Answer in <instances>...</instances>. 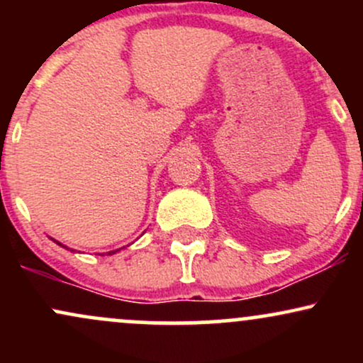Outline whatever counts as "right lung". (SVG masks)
<instances>
[{"label":"right lung","mask_w":363,"mask_h":363,"mask_svg":"<svg viewBox=\"0 0 363 363\" xmlns=\"http://www.w3.org/2000/svg\"><path fill=\"white\" fill-rule=\"evenodd\" d=\"M57 244H60V242H57ZM60 245H61V244H60ZM114 252H116V251H112V252H109V254H114Z\"/></svg>","instance_id":"obj_1"}]
</instances>
